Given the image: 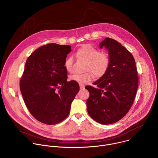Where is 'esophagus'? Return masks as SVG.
I'll use <instances>...</instances> for the list:
<instances>
[{"instance_id":"34e87169","label":"esophagus","mask_w":158,"mask_h":158,"mask_svg":"<svg viewBox=\"0 0 158 158\" xmlns=\"http://www.w3.org/2000/svg\"><path fill=\"white\" fill-rule=\"evenodd\" d=\"M79 85H80V89H84V85L80 84Z\"/></svg>"}]
</instances>
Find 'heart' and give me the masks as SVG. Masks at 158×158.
<instances>
[{"label": "heart", "mask_w": 158, "mask_h": 158, "mask_svg": "<svg viewBox=\"0 0 158 158\" xmlns=\"http://www.w3.org/2000/svg\"><path fill=\"white\" fill-rule=\"evenodd\" d=\"M77 56L86 61L84 67L85 73L82 74L75 73L69 76L71 81L79 84H86L94 78L104 76L109 71L110 65V57L106 51H99L91 44H85L80 48L77 52ZM65 70L71 73L73 70V57H67L64 63Z\"/></svg>", "instance_id": "1"}]
</instances>
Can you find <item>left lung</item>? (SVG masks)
Returning <instances> with one entry per match:
<instances>
[{
  "mask_svg": "<svg viewBox=\"0 0 158 158\" xmlns=\"http://www.w3.org/2000/svg\"><path fill=\"white\" fill-rule=\"evenodd\" d=\"M99 47L109 51L110 65L107 73L93 83L98 88L85 86L89 92L87 109L96 122L110 124L121 119L131 109L138 87V71L131 53L116 40L106 37Z\"/></svg>",
  "mask_w": 158,
  "mask_h": 158,
  "instance_id": "8db88e82",
  "label": "left lung"
}]
</instances>
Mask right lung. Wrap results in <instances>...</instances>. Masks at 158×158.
Returning a JSON list of instances; mask_svg holds the SVG:
<instances>
[{"label": "right lung", "mask_w": 158, "mask_h": 158, "mask_svg": "<svg viewBox=\"0 0 158 158\" xmlns=\"http://www.w3.org/2000/svg\"><path fill=\"white\" fill-rule=\"evenodd\" d=\"M69 45L52 43L36 49L27 58L20 80L26 106L39 121L57 124L68 116L79 85L67 81L64 60L71 51Z\"/></svg>", "instance_id": "right-lung-1"}]
</instances>
